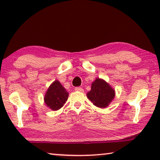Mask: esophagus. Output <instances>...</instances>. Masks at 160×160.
Masks as SVG:
<instances>
[{"label": "esophagus", "mask_w": 160, "mask_h": 160, "mask_svg": "<svg viewBox=\"0 0 160 160\" xmlns=\"http://www.w3.org/2000/svg\"><path fill=\"white\" fill-rule=\"evenodd\" d=\"M75 90L78 92H83V89L82 88H80V87H77V88H75Z\"/></svg>", "instance_id": "1"}]
</instances>
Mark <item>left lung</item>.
I'll return each mask as SVG.
<instances>
[{"mask_svg": "<svg viewBox=\"0 0 160 160\" xmlns=\"http://www.w3.org/2000/svg\"><path fill=\"white\" fill-rule=\"evenodd\" d=\"M87 96L96 107L105 108L114 98L115 92L104 80L97 78L92 84L91 90Z\"/></svg>", "mask_w": 160, "mask_h": 160, "instance_id": "8db88e82", "label": "left lung"}]
</instances>
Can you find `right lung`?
<instances>
[{"mask_svg":"<svg viewBox=\"0 0 160 160\" xmlns=\"http://www.w3.org/2000/svg\"><path fill=\"white\" fill-rule=\"evenodd\" d=\"M68 97V92L58 80L51 84L44 97L45 104L52 110H58L63 106Z\"/></svg>","mask_w":160,"mask_h":160,"instance_id":"add662e5","label":"right lung"}]
</instances>
